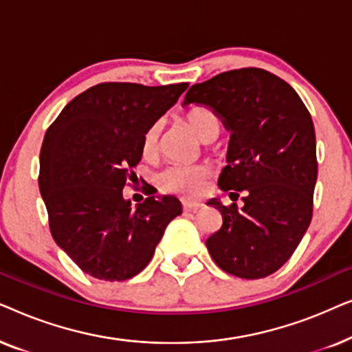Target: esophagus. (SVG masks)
<instances>
[{
  "label": "esophagus",
  "instance_id": "esophagus-1",
  "mask_svg": "<svg viewBox=\"0 0 352 352\" xmlns=\"http://www.w3.org/2000/svg\"><path fill=\"white\" fill-rule=\"evenodd\" d=\"M182 208H184L186 211H194V210H199L204 206V204L199 200H189V199H182Z\"/></svg>",
  "mask_w": 352,
  "mask_h": 352
}]
</instances>
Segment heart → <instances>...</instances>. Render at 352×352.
<instances>
[{"label": "heart", "mask_w": 352, "mask_h": 352, "mask_svg": "<svg viewBox=\"0 0 352 352\" xmlns=\"http://www.w3.org/2000/svg\"><path fill=\"white\" fill-rule=\"evenodd\" d=\"M186 122L204 142H213L219 136L221 122L213 110L204 107L192 109L186 115ZM158 144H160V124L155 123L144 134L141 146L142 155H155ZM206 175H208L206 168L200 165H171L160 171L157 179L162 189L168 192H175V194L181 195H195L204 186Z\"/></svg>", "instance_id": "heart-1"}]
</instances>
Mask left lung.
<instances>
[{"instance_id": "8db88e82", "label": "left lung", "mask_w": 352, "mask_h": 352, "mask_svg": "<svg viewBox=\"0 0 352 352\" xmlns=\"http://www.w3.org/2000/svg\"><path fill=\"white\" fill-rule=\"evenodd\" d=\"M213 110L230 133L218 186L243 206L219 210L223 226L206 248L240 278L271 276L288 261L312 218L317 181L316 131L306 105L287 81L263 69L224 72L187 91L182 105Z\"/></svg>"}]
</instances>
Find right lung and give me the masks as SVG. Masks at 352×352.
<instances>
[{
  "instance_id": "obj_1",
  "label": "right lung",
  "mask_w": 352,
  "mask_h": 352,
  "mask_svg": "<svg viewBox=\"0 0 352 352\" xmlns=\"http://www.w3.org/2000/svg\"><path fill=\"white\" fill-rule=\"evenodd\" d=\"M189 83H100L76 96L47 128L40 192L56 243L99 280H128L151 263L176 197H147L136 208L123 187L136 176L144 134Z\"/></svg>"
}]
</instances>
